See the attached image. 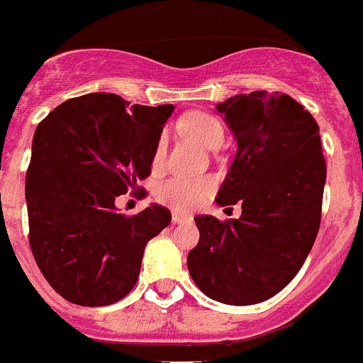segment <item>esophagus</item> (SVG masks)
<instances>
[{"label":"esophagus","instance_id":"esophagus-1","mask_svg":"<svg viewBox=\"0 0 363 363\" xmlns=\"http://www.w3.org/2000/svg\"><path fill=\"white\" fill-rule=\"evenodd\" d=\"M187 215H184V213H172V223L174 224H182V223H185V220H187Z\"/></svg>","mask_w":363,"mask_h":363}]
</instances>
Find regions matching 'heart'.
I'll return each instance as SVG.
<instances>
[{
  "instance_id": "b5f03b06",
  "label": "heart",
  "mask_w": 363,
  "mask_h": 363,
  "mask_svg": "<svg viewBox=\"0 0 363 363\" xmlns=\"http://www.w3.org/2000/svg\"><path fill=\"white\" fill-rule=\"evenodd\" d=\"M184 128L193 139H196L202 146L215 148L223 140V125L217 118L206 113H191L184 121ZM164 155V137L157 140L154 154V163L160 164ZM213 191V179L211 178H184V176H174V178L164 179L163 184L157 185L155 196L160 199L169 208L187 211L208 199L209 193Z\"/></svg>"
}]
</instances>
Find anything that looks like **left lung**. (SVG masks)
I'll return each instance as SVG.
<instances>
[{"instance_id":"8db88e82","label":"left lung","mask_w":363,"mask_h":363,"mask_svg":"<svg viewBox=\"0 0 363 363\" xmlns=\"http://www.w3.org/2000/svg\"><path fill=\"white\" fill-rule=\"evenodd\" d=\"M238 152L215 202L241 203L220 223L199 215V245L189 252L194 284L232 306L280 293L310 254L321 224L326 164L319 125L287 94L256 91L217 104Z\"/></svg>"}]
</instances>
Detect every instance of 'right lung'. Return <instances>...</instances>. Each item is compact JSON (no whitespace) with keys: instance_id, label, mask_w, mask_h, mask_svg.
Listing matches in <instances>:
<instances>
[{"instance_id":"right-lung-1","label":"right lung","mask_w":363,"mask_h":363,"mask_svg":"<svg viewBox=\"0 0 363 363\" xmlns=\"http://www.w3.org/2000/svg\"><path fill=\"white\" fill-rule=\"evenodd\" d=\"M174 106H130L109 92L72 98L37 125L26 174L29 245L62 298L107 306L139 278L146 242L170 224L150 203L133 217L116 196L150 176L155 146Z\"/></svg>"}]
</instances>
